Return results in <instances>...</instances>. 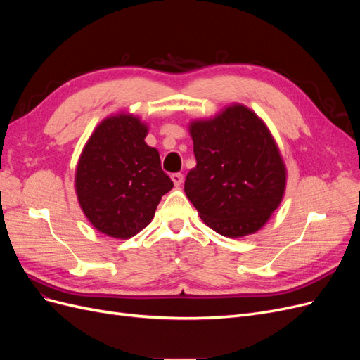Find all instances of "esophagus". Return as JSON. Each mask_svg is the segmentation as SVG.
<instances>
[{
    "mask_svg": "<svg viewBox=\"0 0 360 360\" xmlns=\"http://www.w3.org/2000/svg\"><path fill=\"white\" fill-rule=\"evenodd\" d=\"M171 180H172V183L176 184V186L179 188L180 184L183 183V174H180V172H174V174H171Z\"/></svg>",
    "mask_w": 360,
    "mask_h": 360,
    "instance_id": "obj_1",
    "label": "esophagus"
}]
</instances>
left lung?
<instances>
[{"mask_svg": "<svg viewBox=\"0 0 360 360\" xmlns=\"http://www.w3.org/2000/svg\"><path fill=\"white\" fill-rule=\"evenodd\" d=\"M189 134L197 167L184 192L202 222L231 238L261 230L287 186L285 163L266 123L231 103L214 117L192 120Z\"/></svg>", "mask_w": 360, "mask_h": 360, "instance_id": "1", "label": "left lung"}]
</instances>
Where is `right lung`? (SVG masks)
Segmentation results:
<instances>
[{
    "mask_svg": "<svg viewBox=\"0 0 360 360\" xmlns=\"http://www.w3.org/2000/svg\"><path fill=\"white\" fill-rule=\"evenodd\" d=\"M148 124L118 112L103 118L86 141L75 172V191L89 222L105 236L130 238L155 217L174 186L159 151L146 143Z\"/></svg>",
    "mask_w": 360,
    "mask_h": 360,
    "instance_id": "1",
    "label": "right lung"
}]
</instances>
